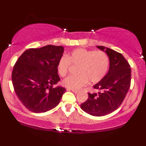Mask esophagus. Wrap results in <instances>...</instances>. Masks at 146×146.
I'll return each instance as SVG.
<instances>
[{
  "label": "esophagus",
  "instance_id": "34e87169",
  "mask_svg": "<svg viewBox=\"0 0 146 146\" xmlns=\"http://www.w3.org/2000/svg\"><path fill=\"white\" fill-rule=\"evenodd\" d=\"M67 90H71L73 92H74L76 94H78V92L76 91V90H72V89H69V88H67Z\"/></svg>",
  "mask_w": 146,
  "mask_h": 146
}]
</instances>
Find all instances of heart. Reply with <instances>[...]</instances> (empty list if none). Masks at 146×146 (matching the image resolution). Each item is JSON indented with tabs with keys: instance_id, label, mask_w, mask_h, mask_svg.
<instances>
[{
	"instance_id": "1",
	"label": "heart",
	"mask_w": 146,
	"mask_h": 146,
	"mask_svg": "<svg viewBox=\"0 0 146 146\" xmlns=\"http://www.w3.org/2000/svg\"><path fill=\"white\" fill-rule=\"evenodd\" d=\"M70 63L79 66L78 76H70L62 81L64 86L78 90L88 82L96 83L106 74L109 67V58L103 51H94L77 48L60 58L57 65L58 74L65 76L69 70Z\"/></svg>"
}]
</instances>
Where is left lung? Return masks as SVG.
Wrapping results in <instances>:
<instances>
[{"label":"left lung","instance_id":"obj_1","mask_svg":"<svg viewBox=\"0 0 146 146\" xmlns=\"http://www.w3.org/2000/svg\"><path fill=\"white\" fill-rule=\"evenodd\" d=\"M96 47L108 56L109 70L106 75L93 86L98 92L88 93V98L80 108L94 116H104L113 112L122 103L130 86L131 68L121 54L102 46Z\"/></svg>","mask_w":146,"mask_h":146}]
</instances>
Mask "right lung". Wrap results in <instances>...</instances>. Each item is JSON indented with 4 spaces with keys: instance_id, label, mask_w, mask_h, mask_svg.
I'll return each mask as SVG.
<instances>
[{
    "instance_id": "add662e5",
    "label": "right lung",
    "mask_w": 146,
    "mask_h": 146,
    "mask_svg": "<svg viewBox=\"0 0 146 146\" xmlns=\"http://www.w3.org/2000/svg\"><path fill=\"white\" fill-rule=\"evenodd\" d=\"M63 52L61 46L29 48L16 62L12 73L14 89L20 101L33 112H46L59 104L66 88L52 86L60 80L57 65Z\"/></svg>"
}]
</instances>
